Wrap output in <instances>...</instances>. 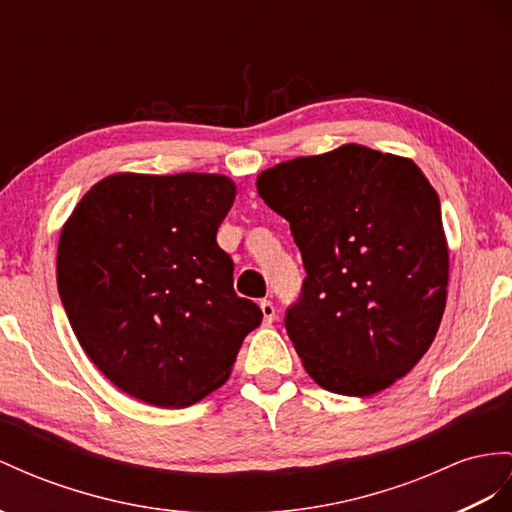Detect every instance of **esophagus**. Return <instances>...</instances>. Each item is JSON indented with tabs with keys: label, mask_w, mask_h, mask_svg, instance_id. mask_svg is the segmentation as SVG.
<instances>
[{
	"label": "esophagus",
	"mask_w": 512,
	"mask_h": 512,
	"mask_svg": "<svg viewBox=\"0 0 512 512\" xmlns=\"http://www.w3.org/2000/svg\"><path fill=\"white\" fill-rule=\"evenodd\" d=\"M259 307H261V313H264V322L266 324L274 322V318H277V309H274V305L270 303V300H261Z\"/></svg>",
	"instance_id": "34e87169"
}]
</instances>
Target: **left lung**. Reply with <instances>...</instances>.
I'll list each match as a JSON object with an SVG mask.
<instances>
[{"mask_svg": "<svg viewBox=\"0 0 512 512\" xmlns=\"http://www.w3.org/2000/svg\"><path fill=\"white\" fill-rule=\"evenodd\" d=\"M257 192L303 255L285 329L307 374L355 398L409 374L439 331L450 274L439 196L419 166L342 144L261 170Z\"/></svg>", "mask_w": 512, "mask_h": 512, "instance_id": "left-lung-1", "label": "left lung"}]
</instances>
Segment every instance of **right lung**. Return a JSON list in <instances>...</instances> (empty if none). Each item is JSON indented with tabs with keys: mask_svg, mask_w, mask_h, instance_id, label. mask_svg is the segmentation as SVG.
<instances>
[{
	"mask_svg": "<svg viewBox=\"0 0 512 512\" xmlns=\"http://www.w3.org/2000/svg\"><path fill=\"white\" fill-rule=\"evenodd\" d=\"M233 201L225 175L116 173L64 222V311L90 361L129 396L162 409L203 400L261 324L216 242Z\"/></svg>",
	"mask_w": 512,
	"mask_h": 512,
	"instance_id": "obj_1",
	"label": "right lung"
}]
</instances>
